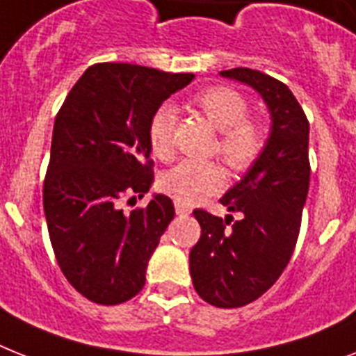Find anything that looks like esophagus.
Here are the masks:
<instances>
[{"label":"esophagus","mask_w":356,"mask_h":356,"mask_svg":"<svg viewBox=\"0 0 356 356\" xmlns=\"http://www.w3.org/2000/svg\"><path fill=\"white\" fill-rule=\"evenodd\" d=\"M175 209H176V214H180V216H189L191 211H193L189 205L181 204V202H175Z\"/></svg>","instance_id":"1"}]
</instances>
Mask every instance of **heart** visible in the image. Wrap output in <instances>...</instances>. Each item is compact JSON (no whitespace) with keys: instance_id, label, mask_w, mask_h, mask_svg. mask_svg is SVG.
Segmentation results:
<instances>
[{"instance_id":"1","label":"heart","mask_w":356,"mask_h":356,"mask_svg":"<svg viewBox=\"0 0 356 356\" xmlns=\"http://www.w3.org/2000/svg\"><path fill=\"white\" fill-rule=\"evenodd\" d=\"M193 104L220 131L218 151L231 169L242 172L258 160L264 149V129L249 118V104L231 87H211L196 94ZM176 108L163 104L152 113L147 127L151 151L161 160L172 156ZM225 175L216 161L184 160L161 178V189L178 202L193 204L224 189Z\"/></svg>"}]
</instances>
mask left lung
Wrapping results in <instances>:
<instances>
[{
    "label": "left lung",
    "mask_w": 356,
    "mask_h": 356,
    "mask_svg": "<svg viewBox=\"0 0 356 356\" xmlns=\"http://www.w3.org/2000/svg\"><path fill=\"white\" fill-rule=\"evenodd\" d=\"M257 90L271 114L258 160L220 202L242 218L222 220L196 209L202 234L191 249L196 293L216 307H242L266 293L289 264L309 189V122L287 85L260 70H222Z\"/></svg>",
    "instance_id": "left-lung-1"
}]
</instances>
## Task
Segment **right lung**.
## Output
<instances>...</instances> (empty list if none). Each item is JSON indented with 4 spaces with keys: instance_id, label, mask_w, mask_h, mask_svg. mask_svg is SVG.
Returning a JSON list of instances; mask_svg holds the SVG:
<instances>
[{
    "instance_id": "add662e5",
    "label": "right lung",
    "mask_w": 356,
    "mask_h": 356,
    "mask_svg": "<svg viewBox=\"0 0 356 356\" xmlns=\"http://www.w3.org/2000/svg\"><path fill=\"white\" fill-rule=\"evenodd\" d=\"M193 79L131 63H96L56 116L43 181L47 227L65 278L94 304H123L145 286L147 264L175 218V205L154 195L147 207L125 213L122 202L151 189L149 120Z\"/></svg>"
}]
</instances>
